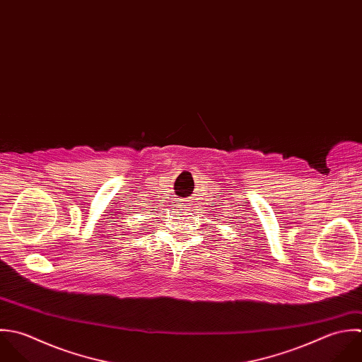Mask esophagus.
<instances>
[{"label":"esophagus","mask_w":362,"mask_h":362,"mask_svg":"<svg viewBox=\"0 0 362 362\" xmlns=\"http://www.w3.org/2000/svg\"><path fill=\"white\" fill-rule=\"evenodd\" d=\"M188 206H189L188 204H182V205H181V208H184V211H187V208H188Z\"/></svg>","instance_id":"esophagus-1"}]
</instances>
